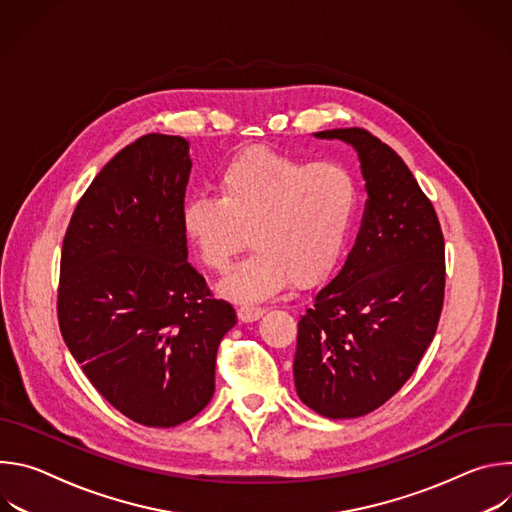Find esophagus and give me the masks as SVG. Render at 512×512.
<instances>
[{
  "mask_svg": "<svg viewBox=\"0 0 512 512\" xmlns=\"http://www.w3.org/2000/svg\"><path fill=\"white\" fill-rule=\"evenodd\" d=\"M263 308L261 306H253V304H241L237 308V314H239V320L243 322H253V320H259L263 316Z\"/></svg>",
  "mask_w": 512,
  "mask_h": 512,
  "instance_id": "esophagus-1",
  "label": "esophagus"
}]
</instances>
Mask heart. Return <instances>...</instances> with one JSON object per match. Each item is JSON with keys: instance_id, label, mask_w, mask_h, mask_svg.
Wrapping results in <instances>:
<instances>
[{"instance_id": "heart-1", "label": "heart", "mask_w": 512, "mask_h": 512, "mask_svg": "<svg viewBox=\"0 0 512 512\" xmlns=\"http://www.w3.org/2000/svg\"><path fill=\"white\" fill-rule=\"evenodd\" d=\"M216 194L200 192L182 208V229L200 261L231 269L249 241L253 253L225 279L237 300H259L287 279L312 285L338 261L358 214V184L338 164H314L247 148L216 174Z\"/></svg>"}]
</instances>
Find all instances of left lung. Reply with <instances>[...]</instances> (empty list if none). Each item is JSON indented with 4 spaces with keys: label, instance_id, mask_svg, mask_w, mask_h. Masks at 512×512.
Wrapping results in <instances>:
<instances>
[{
    "label": "left lung",
    "instance_id": "obj_1",
    "mask_svg": "<svg viewBox=\"0 0 512 512\" xmlns=\"http://www.w3.org/2000/svg\"><path fill=\"white\" fill-rule=\"evenodd\" d=\"M314 135L354 145L369 198L340 273L298 322L294 379L310 409L350 419L415 373L444 308L446 245L431 200L387 143L360 127Z\"/></svg>",
    "mask_w": 512,
    "mask_h": 512
}]
</instances>
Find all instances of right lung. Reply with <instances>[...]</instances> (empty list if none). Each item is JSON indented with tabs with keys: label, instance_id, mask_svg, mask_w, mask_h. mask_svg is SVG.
I'll return each mask as SVG.
<instances>
[{
	"label": "right lung",
	"instance_id": "right-lung-1",
	"mask_svg": "<svg viewBox=\"0 0 512 512\" xmlns=\"http://www.w3.org/2000/svg\"><path fill=\"white\" fill-rule=\"evenodd\" d=\"M190 168L184 137L135 139L91 182L62 241L60 334L91 385L148 427L208 405L218 344L237 324L186 261Z\"/></svg>",
	"mask_w": 512,
	"mask_h": 512
}]
</instances>
